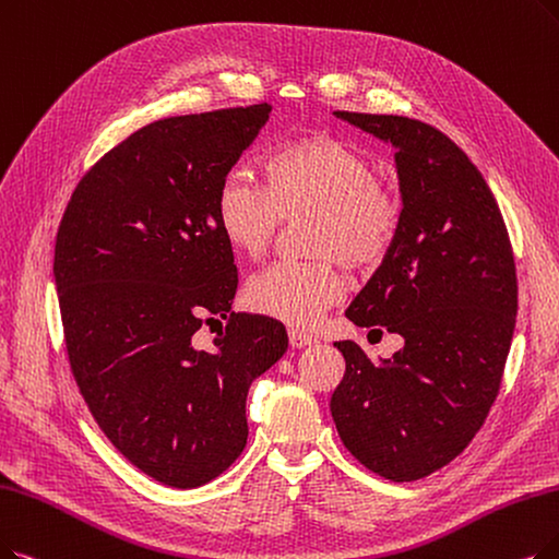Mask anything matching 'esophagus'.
Segmentation results:
<instances>
[{"label":"esophagus","instance_id":"esophagus-1","mask_svg":"<svg viewBox=\"0 0 559 559\" xmlns=\"http://www.w3.org/2000/svg\"><path fill=\"white\" fill-rule=\"evenodd\" d=\"M288 342H292L294 348H305V346H311L317 340L311 337V334L302 332V330H288Z\"/></svg>","mask_w":559,"mask_h":559}]
</instances>
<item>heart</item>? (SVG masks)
I'll return each mask as SVG.
<instances>
[{
	"label": "heart",
	"mask_w": 559,
	"mask_h": 559,
	"mask_svg": "<svg viewBox=\"0 0 559 559\" xmlns=\"http://www.w3.org/2000/svg\"><path fill=\"white\" fill-rule=\"evenodd\" d=\"M373 163L332 135H307L267 153L263 181L240 165L222 174L215 219L231 248L259 259L282 219L309 215L307 261H275L245 284V300L263 317L309 325L346 296L342 261L369 271L392 252L404 209L373 176Z\"/></svg>",
	"instance_id": "1"
}]
</instances>
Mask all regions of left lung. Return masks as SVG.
I'll list each match as a JSON object with an SVG mask.
<instances>
[{
  "mask_svg": "<svg viewBox=\"0 0 559 559\" xmlns=\"http://www.w3.org/2000/svg\"><path fill=\"white\" fill-rule=\"evenodd\" d=\"M334 115L396 148L401 229L346 317L406 344L383 362L334 344L346 371L330 411L365 467L415 481L456 459L493 406L516 325V263L493 192L444 132L408 117Z\"/></svg>",
  "mask_w": 559,
  "mask_h": 559,
  "instance_id": "left-lung-1",
  "label": "left lung"
}]
</instances>
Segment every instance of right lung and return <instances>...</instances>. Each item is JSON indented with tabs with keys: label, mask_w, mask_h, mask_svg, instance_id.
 Instances as JSON below:
<instances>
[{
	"label": "right lung",
	"mask_w": 559,
	"mask_h": 559,
	"mask_svg": "<svg viewBox=\"0 0 559 559\" xmlns=\"http://www.w3.org/2000/svg\"><path fill=\"white\" fill-rule=\"evenodd\" d=\"M271 109L140 128L82 176L57 231L55 284L80 394L109 442L174 488L202 486L240 456L248 390L288 346L280 321L231 311L238 273L215 219L222 174ZM219 318L228 325L204 349L195 332Z\"/></svg>",
	"instance_id": "add662e5"
}]
</instances>
